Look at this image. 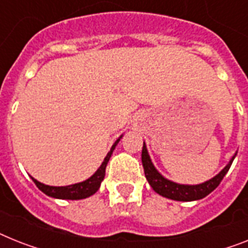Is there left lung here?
I'll use <instances>...</instances> for the list:
<instances>
[{
	"label": "left lung",
	"instance_id": "8db88e82",
	"mask_svg": "<svg viewBox=\"0 0 248 248\" xmlns=\"http://www.w3.org/2000/svg\"><path fill=\"white\" fill-rule=\"evenodd\" d=\"M234 157H236V155L232 157L228 165L218 175L214 176L213 179L208 180L205 183L199 184V185H183V184L173 183L171 180H167L166 177H163L157 171V169L151 161V157H149L144 143H143L142 149L143 169H144V175H146V179L148 180L149 185L152 186V189L159 195L169 198V199L177 200V202H193V200L202 199L206 195H209L213 190L219 185L223 177L228 172Z\"/></svg>",
	"mask_w": 248,
	"mask_h": 248
}]
</instances>
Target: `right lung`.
<instances>
[{
    "label": "right lung",
    "instance_id": "1",
    "mask_svg": "<svg viewBox=\"0 0 248 248\" xmlns=\"http://www.w3.org/2000/svg\"><path fill=\"white\" fill-rule=\"evenodd\" d=\"M122 137L123 136H120L119 139H116V142L112 144L110 152L106 155V157L104 158V162H102L101 166L97 169V171H96L90 179L85 180L82 183H77L68 186H49L46 185V184L39 183L38 180H35L34 177H31L32 181H34L35 185L38 186V189L42 190L46 195L52 196V198H57V199L79 200L85 199V198H89V196L93 195V194L99 190L100 185H101V181L104 180V177H105L106 165L109 162L110 157H111L112 152H114V149H115L116 144L119 143Z\"/></svg>",
    "mask_w": 248,
    "mask_h": 248
}]
</instances>
